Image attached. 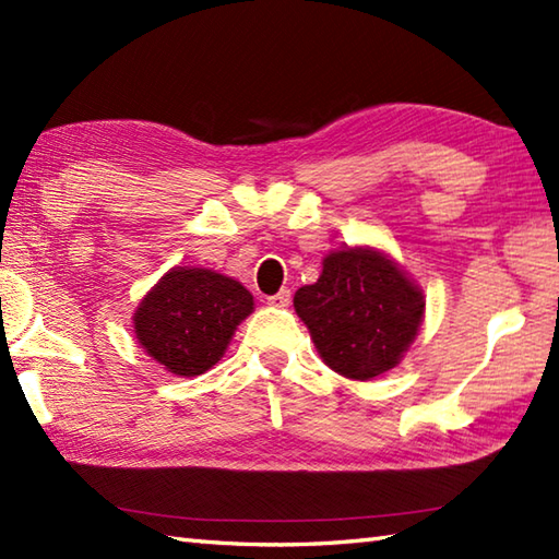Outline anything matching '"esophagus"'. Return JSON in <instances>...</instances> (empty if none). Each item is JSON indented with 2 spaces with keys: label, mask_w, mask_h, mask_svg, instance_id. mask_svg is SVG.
<instances>
[{
  "label": "esophagus",
  "mask_w": 559,
  "mask_h": 559,
  "mask_svg": "<svg viewBox=\"0 0 559 559\" xmlns=\"http://www.w3.org/2000/svg\"><path fill=\"white\" fill-rule=\"evenodd\" d=\"M266 300H269V306H273V308H286V306H290V290L281 288L276 296H269Z\"/></svg>",
  "instance_id": "34e87169"
}]
</instances>
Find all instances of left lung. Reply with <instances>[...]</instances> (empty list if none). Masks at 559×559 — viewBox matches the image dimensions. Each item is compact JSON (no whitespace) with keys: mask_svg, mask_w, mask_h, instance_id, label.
Wrapping results in <instances>:
<instances>
[{"mask_svg":"<svg viewBox=\"0 0 559 559\" xmlns=\"http://www.w3.org/2000/svg\"><path fill=\"white\" fill-rule=\"evenodd\" d=\"M293 306L330 370L370 380L414 343L424 296L384 253L345 249L325 257L320 278L298 288Z\"/></svg>","mask_w":559,"mask_h":559,"instance_id":"left-lung-1","label":"left lung"}]
</instances>
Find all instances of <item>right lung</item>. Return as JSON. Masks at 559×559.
<instances>
[{
  "mask_svg": "<svg viewBox=\"0 0 559 559\" xmlns=\"http://www.w3.org/2000/svg\"><path fill=\"white\" fill-rule=\"evenodd\" d=\"M253 310L239 281L206 269H173L135 310V335L165 370L194 377L224 355L236 325Z\"/></svg>",
  "mask_w": 559,
  "mask_h": 559,
  "instance_id": "1",
  "label": "right lung"
}]
</instances>
